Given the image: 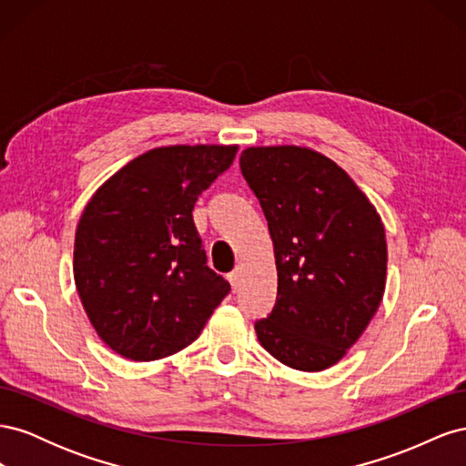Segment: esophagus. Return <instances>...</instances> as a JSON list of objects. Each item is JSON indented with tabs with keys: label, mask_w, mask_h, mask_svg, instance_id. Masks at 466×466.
I'll list each match as a JSON object with an SVG mask.
<instances>
[{
	"label": "esophagus",
	"mask_w": 466,
	"mask_h": 466,
	"mask_svg": "<svg viewBox=\"0 0 466 466\" xmlns=\"http://www.w3.org/2000/svg\"><path fill=\"white\" fill-rule=\"evenodd\" d=\"M228 279H229V284H231V289L237 291V288H238V272L233 270L231 274H228Z\"/></svg>",
	"instance_id": "1"
}]
</instances>
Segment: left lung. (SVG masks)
Instances as JSON below:
<instances>
[{
	"label": "left lung",
	"mask_w": 466,
	"mask_h": 466,
	"mask_svg": "<svg viewBox=\"0 0 466 466\" xmlns=\"http://www.w3.org/2000/svg\"><path fill=\"white\" fill-rule=\"evenodd\" d=\"M241 171L262 206L278 270L276 305L255 322L258 342L288 368L329 370L383 299V221L344 168L315 149L247 147Z\"/></svg>",
	"instance_id": "left-lung-1"
}]
</instances>
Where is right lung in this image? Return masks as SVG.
<instances>
[{
	"mask_svg": "<svg viewBox=\"0 0 466 466\" xmlns=\"http://www.w3.org/2000/svg\"><path fill=\"white\" fill-rule=\"evenodd\" d=\"M238 146L155 147L91 196L76 231L74 279L98 338L153 361L190 346L229 293L206 266L192 209Z\"/></svg>",
	"mask_w": 466,
	"mask_h": 466,
	"instance_id": "1",
	"label": "right lung"
}]
</instances>
